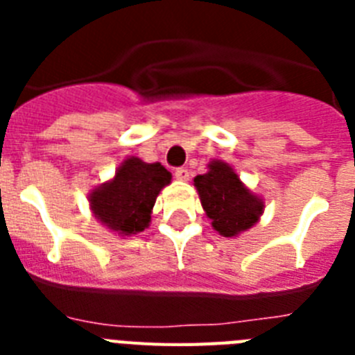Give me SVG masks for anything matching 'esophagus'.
<instances>
[{
    "instance_id": "obj_1",
    "label": "esophagus",
    "mask_w": 355,
    "mask_h": 355,
    "mask_svg": "<svg viewBox=\"0 0 355 355\" xmlns=\"http://www.w3.org/2000/svg\"><path fill=\"white\" fill-rule=\"evenodd\" d=\"M174 175H175V180L187 181L188 178H190V172H188V168L180 167V168H175V171H174Z\"/></svg>"
}]
</instances>
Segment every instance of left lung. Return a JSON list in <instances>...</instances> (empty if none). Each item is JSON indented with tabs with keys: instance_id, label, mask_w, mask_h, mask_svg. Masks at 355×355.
Here are the masks:
<instances>
[{
	"instance_id": "8db88e82",
	"label": "left lung",
	"mask_w": 355,
	"mask_h": 355,
	"mask_svg": "<svg viewBox=\"0 0 355 355\" xmlns=\"http://www.w3.org/2000/svg\"><path fill=\"white\" fill-rule=\"evenodd\" d=\"M193 183L213 229L222 236H236L240 231L252 227L263 213L261 199L243 187L227 163L211 162L209 171L197 175Z\"/></svg>"
}]
</instances>
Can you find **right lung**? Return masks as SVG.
Instances as JSON below:
<instances>
[{
    "instance_id": "1",
    "label": "right lung",
    "mask_w": 355,
    "mask_h": 355,
    "mask_svg": "<svg viewBox=\"0 0 355 355\" xmlns=\"http://www.w3.org/2000/svg\"><path fill=\"white\" fill-rule=\"evenodd\" d=\"M171 172L159 163L128 158L115 178L90 196V208L97 220L119 234L140 233L149 225L150 209Z\"/></svg>"
}]
</instances>
